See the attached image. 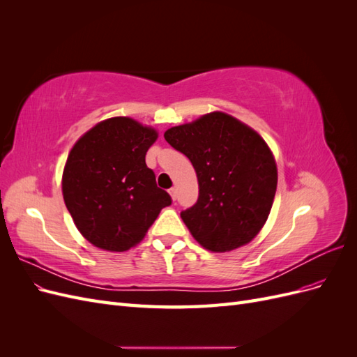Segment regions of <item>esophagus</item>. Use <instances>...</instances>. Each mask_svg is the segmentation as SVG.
Masks as SVG:
<instances>
[{
    "mask_svg": "<svg viewBox=\"0 0 357 357\" xmlns=\"http://www.w3.org/2000/svg\"><path fill=\"white\" fill-rule=\"evenodd\" d=\"M168 192H169V195H171L172 201H176V199H177V189H176V188H171Z\"/></svg>",
    "mask_w": 357,
    "mask_h": 357,
    "instance_id": "1",
    "label": "esophagus"
}]
</instances>
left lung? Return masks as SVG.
Wrapping results in <instances>:
<instances>
[{
	"mask_svg": "<svg viewBox=\"0 0 357 357\" xmlns=\"http://www.w3.org/2000/svg\"><path fill=\"white\" fill-rule=\"evenodd\" d=\"M167 142L189 158L199 195L180 215L210 252H231L262 229L277 190V165L264 138L222 112L169 128Z\"/></svg>",
	"mask_w": 357,
	"mask_h": 357,
	"instance_id": "left-lung-1",
	"label": "left lung"
}]
</instances>
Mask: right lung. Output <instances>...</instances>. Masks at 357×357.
<instances>
[{
	"mask_svg": "<svg viewBox=\"0 0 357 357\" xmlns=\"http://www.w3.org/2000/svg\"><path fill=\"white\" fill-rule=\"evenodd\" d=\"M153 128L112 117L74 144L62 174V195L80 234L109 252H125L144 238L160 210L171 205L158 188L146 153Z\"/></svg>",
	"mask_w": 357,
	"mask_h": 357,
	"instance_id": "right-lung-1",
	"label": "right lung"
}]
</instances>
